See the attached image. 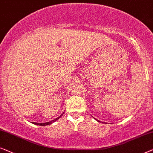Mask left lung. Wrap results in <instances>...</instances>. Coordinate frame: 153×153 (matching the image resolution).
<instances>
[{
  "instance_id": "left-lung-1",
  "label": "left lung",
  "mask_w": 153,
  "mask_h": 153,
  "mask_svg": "<svg viewBox=\"0 0 153 153\" xmlns=\"http://www.w3.org/2000/svg\"><path fill=\"white\" fill-rule=\"evenodd\" d=\"M96 120H97L98 122H100V121H99V120H97V119H96Z\"/></svg>"
}]
</instances>
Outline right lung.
I'll list each match as a JSON object with an SVG mask.
<instances>
[{"label": "right lung", "mask_w": 153, "mask_h": 153, "mask_svg": "<svg viewBox=\"0 0 153 153\" xmlns=\"http://www.w3.org/2000/svg\"><path fill=\"white\" fill-rule=\"evenodd\" d=\"M62 115H63V114H62L59 117H58L57 118H56V119L50 121V122H48V123H33L34 125H40V126H45V125H50V124H52V123H54V122H55L56 120L59 119V118L62 117Z\"/></svg>", "instance_id": "obj_1"}]
</instances>
